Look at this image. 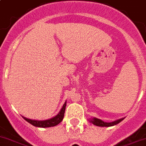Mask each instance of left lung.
<instances>
[{"instance_id": "1", "label": "left lung", "mask_w": 146, "mask_h": 146, "mask_svg": "<svg viewBox=\"0 0 146 146\" xmlns=\"http://www.w3.org/2000/svg\"><path fill=\"white\" fill-rule=\"evenodd\" d=\"M124 119V118L119 119L118 120H116L114 121H112V122H105V121H102L101 119H99L98 118H92L90 119V121L91 123H93L94 125H96V126L98 127H111L113 126V125H117L118 123H119L120 121H121Z\"/></svg>"}]
</instances>
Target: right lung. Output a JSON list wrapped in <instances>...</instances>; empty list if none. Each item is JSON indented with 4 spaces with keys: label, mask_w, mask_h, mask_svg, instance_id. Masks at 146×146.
Segmentation results:
<instances>
[{
    "label": "right lung",
    "mask_w": 146,
    "mask_h": 146,
    "mask_svg": "<svg viewBox=\"0 0 146 146\" xmlns=\"http://www.w3.org/2000/svg\"><path fill=\"white\" fill-rule=\"evenodd\" d=\"M66 101L64 103V106L61 108V111L56 116V117H53L51 119L47 120H43V121H38V120H33L29 119L26 118V117H23L27 121L30 123L31 125H33L35 127H54L56 125H58L60 122L63 120L64 117V113H65V109H66Z\"/></svg>",
    "instance_id": "1"
}]
</instances>
